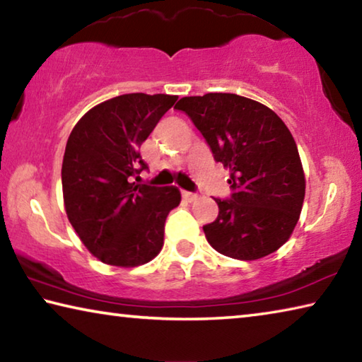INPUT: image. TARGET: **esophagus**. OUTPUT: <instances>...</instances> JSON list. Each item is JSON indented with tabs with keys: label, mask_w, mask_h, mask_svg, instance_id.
Segmentation results:
<instances>
[{
	"label": "esophagus",
	"mask_w": 362,
	"mask_h": 362,
	"mask_svg": "<svg viewBox=\"0 0 362 362\" xmlns=\"http://www.w3.org/2000/svg\"><path fill=\"white\" fill-rule=\"evenodd\" d=\"M182 196H183V198H185L187 201H194L196 198H198V194L192 193V192H182Z\"/></svg>",
	"instance_id": "34e87169"
}]
</instances>
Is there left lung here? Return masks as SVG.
Listing matches in <instances>:
<instances>
[{"label": "left lung", "instance_id": "1", "mask_svg": "<svg viewBox=\"0 0 362 362\" xmlns=\"http://www.w3.org/2000/svg\"><path fill=\"white\" fill-rule=\"evenodd\" d=\"M174 108L230 169V198H214L218 216L203 226L211 246L238 260L278 250L296 228L305 198L298 150L283 119L259 102L225 93L183 97Z\"/></svg>", "mask_w": 362, "mask_h": 362}]
</instances>
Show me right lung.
I'll use <instances>...</instances> for the list:
<instances>
[{"instance_id": "1", "label": "right lung", "mask_w": 362, "mask_h": 362, "mask_svg": "<svg viewBox=\"0 0 362 362\" xmlns=\"http://www.w3.org/2000/svg\"><path fill=\"white\" fill-rule=\"evenodd\" d=\"M177 95L122 94L89 110L65 146L62 189L79 240L103 263L137 267L159 254L168 214L180 204L175 187L134 182L148 169L140 145Z\"/></svg>"}]
</instances>
